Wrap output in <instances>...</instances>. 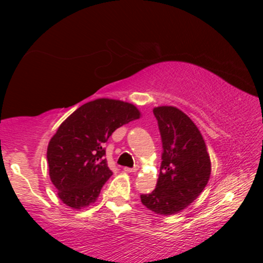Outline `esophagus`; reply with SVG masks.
Returning a JSON list of instances; mask_svg holds the SVG:
<instances>
[{"mask_svg": "<svg viewBox=\"0 0 263 263\" xmlns=\"http://www.w3.org/2000/svg\"><path fill=\"white\" fill-rule=\"evenodd\" d=\"M123 171H125L126 173H136V172L138 171V167H135V168H127V167H125V168H123Z\"/></svg>", "mask_w": 263, "mask_h": 263, "instance_id": "esophagus-1", "label": "esophagus"}]
</instances>
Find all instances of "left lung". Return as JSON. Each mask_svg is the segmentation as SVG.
Wrapping results in <instances>:
<instances>
[{
  "instance_id": "left-lung-1",
  "label": "left lung",
  "mask_w": 263,
  "mask_h": 263,
  "mask_svg": "<svg viewBox=\"0 0 263 263\" xmlns=\"http://www.w3.org/2000/svg\"><path fill=\"white\" fill-rule=\"evenodd\" d=\"M163 143L156 189L141 195L147 209L158 215L180 213L203 192L211 173L206 144L192 119L176 106L153 108Z\"/></svg>"
}]
</instances>
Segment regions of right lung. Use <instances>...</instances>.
I'll return each mask as SVG.
<instances>
[{
    "label": "right lung",
    "mask_w": 263,
    "mask_h": 263,
    "mask_svg": "<svg viewBox=\"0 0 263 263\" xmlns=\"http://www.w3.org/2000/svg\"><path fill=\"white\" fill-rule=\"evenodd\" d=\"M134 104L101 98L81 105L66 117L47 148L49 178L66 206L81 210L93 204L112 176L104 143L122 125L140 119Z\"/></svg>",
    "instance_id": "add662e5"
}]
</instances>
